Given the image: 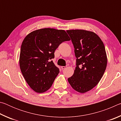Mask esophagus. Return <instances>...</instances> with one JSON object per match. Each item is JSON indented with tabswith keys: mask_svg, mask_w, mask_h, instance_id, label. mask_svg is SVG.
Here are the masks:
<instances>
[{
	"mask_svg": "<svg viewBox=\"0 0 121 121\" xmlns=\"http://www.w3.org/2000/svg\"><path fill=\"white\" fill-rule=\"evenodd\" d=\"M67 68V66H62L61 67V69H65Z\"/></svg>",
	"mask_w": 121,
	"mask_h": 121,
	"instance_id": "1",
	"label": "esophagus"
}]
</instances>
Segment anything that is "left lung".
<instances>
[{"mask_svg": "<svg viewBox=\"0 0 121 121\" xmlns=\"http://www.w3.org/2000/svg\"><path fill=\"white\" fill-rule=\"evenodd\" d=\"M72 41L76 58L74 73L68 78L75 91L84 93L95 86L107 67L105 48L101 39L92 31L67 30Z\"/></svg>", "mask_w": 121, "mask_h": 121, "instance_id": "8db88e82", "label": "left lung"}]
</instances>
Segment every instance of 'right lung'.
<instances>
[{
    "mask_svg": "<svg viewBox=\"0 0 121 121\" xmlns=\"http://www.w3.org/2000/svg\"><path fill=\"white\" fill-rule=\"evenodd\" d=\"M64 30L44 28L29 34L22 42L20 51V69L26 83L37 93L50 89L59 69L50 60L61 43L70 40Z\"/></svg>",
    "mask_w": 121,
    "mask_h": 121,
    "instance_id": "1",
    "label": "right lung"
}]
</instances>
